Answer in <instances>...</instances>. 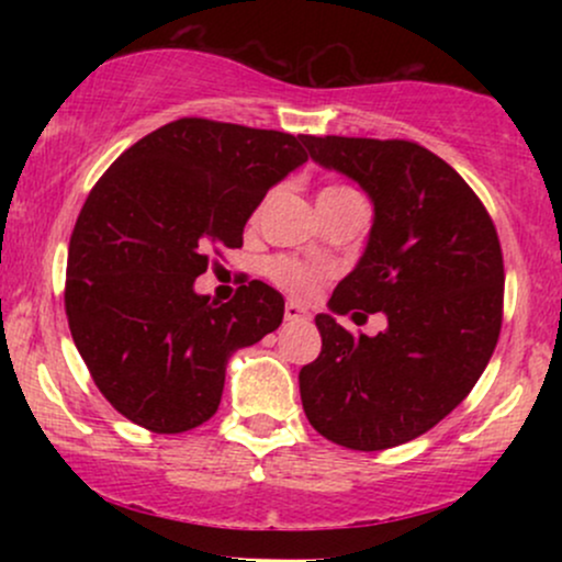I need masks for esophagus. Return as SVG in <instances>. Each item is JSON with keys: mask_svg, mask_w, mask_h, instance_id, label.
<instances>
[{"mask_svg": "<svg viewBox=\"0 0 562 562\" xmlns=\"http://www.w3.org/2000/svg\"><path fill=\"white\" fill-rule=\"evenodd\" d=\"M285 319H288V322H308V319H312V312H308V308H303L301 303L288 301V306H285Z\"/></svg>", "mask_w": 562, "mask_h": 562, "instance_id": "esophagus-1", "label": "esophagus"}]
</instances>
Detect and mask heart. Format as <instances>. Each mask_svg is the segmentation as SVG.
Here are the masks:
<instances>
[{
  "label": "heart",
  "mask_w": 562,
  "mask_h": 562,
  "mask_svg": "<svg viewBox=\"0 0 562 562\" xmlns=\"http://www.w3.org/2000/svg\"><path fill=\"white\" fill-rule=\"evenodd\" d=\"M340 192H351L346 190V187H327V190H322V195H340ZM269 272L277 282H280L282 288H288L290 293H299V295H308L317 285V277L314 272H308L306 267H301V263H293V261H274L272 267H269Z\"/></svg>",
  "instance_id": "heart-1"
}]
</instances>
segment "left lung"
<instances>
[{
	"mask_svg": "<svg viewBox=\"0 0 562 562\" xmlns=\"http://www.w3.org/2000/svg\"><path fill=\"white\" fill-rule=\"evenodd\" d=\"M303 145L372 203L364 254L314 319L322 351L299 372L303 412L346 449L398 447L441 423L492 359L505 293L496 229L465 179L415 142ZM348 311H383L386 330L351 336L334 319Z\"/></svg>",
	"mask_w": 562,
	"mask_h": 562,
	"instance_id": "8db88e82",
	"label": "left lung"
}]
</instances>
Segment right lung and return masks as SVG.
Wrapping results in <instances>:
<instances>
[{"label":"right lung","mask_w":562,"mask_h":562,"mask_svg":"<svg viewBox=\"0 0 562 562\" xmlns=\"http://www.w3.org/2000/svg\"><path fill=\"white\" fill-rule=\"evenodd\" d=\"M303 134L179 119L134 142L89 192L68 248L66 314L97 389L126 420L182 434L214 417L232 353L280 327L254 280L200 295L211 248H240L259 203L306 164Z\"/></svg>","instance_id":"1"}]
</instances>
